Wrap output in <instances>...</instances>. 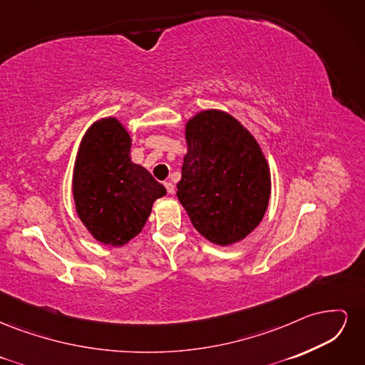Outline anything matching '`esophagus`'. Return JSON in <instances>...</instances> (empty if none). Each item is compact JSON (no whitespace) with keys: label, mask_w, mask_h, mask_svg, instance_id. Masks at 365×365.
Wrapping results in <instances>:
<instances>
[{"label":"esophagus","mask_w":365,"mask_h":365,"mask_svg":"<svg viewBox=\"0 0 365 365\" xmlns=\"http://www.w3.org/2000/svg\"><path fill=\"white\" fill-rule=\"evenodd\" d=\"M164 187H165V190H168V193H175V185H173V182H170V181H165L164 182Z\"/></svg>","instance_id":"obj_1"}]
</instances>
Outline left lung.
I'll list each match as a JSON object with an SVG mask.
<instances>
[{"label":"left lung","mask_w":365,"mask_h":365,"mask_svg":"<svg viewBox=\"0 0 365 365\" xmlns=\"http://www.w3.org/2000/svg\"><path fill=\"white\" fill-rule=\"evenodd\" d=\"M185 141L176 196L193 227L216 245L245 239L260 224L271 195L259 143L240 121L217 109L187 121Z\"/></svg>","instance_id":"obj_1"}]
</instances>
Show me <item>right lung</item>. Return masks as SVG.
Wrapping results in <instances>:
<instances>
[{"label": "right lung", "mask_w": 365, "mask_h": 365, "mask_svg": "<svg viewBox=\"0 0 365 365\" xmlns=\"http://www.w3.org/2000/svg\"><path fill=\"white\" fill-rule=\"evenodd\" d=\"M130 137L114 117L97 120L85 132L73 175L76 212L93 237L121 247L145 227L164 185L130 161Z\"/></svg>", "instance_id": "obj_1"}]
</instances>
